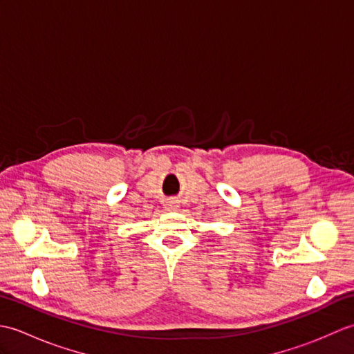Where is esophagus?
Returning a JSON list of instances; mask_svg holds the SVG:
<instances>
[{
    "label": "esophagus",
    "instance_id": "34e87169",
    "mask_svg": "<svg viewBox=\"0 0 354 354\" xmlns=\"http://www.w3.org/2000/svg\"><path fill=\"white\" fill-rule=\"evenodd\" d=\"M178 202L176 201H167V202H165V204H164V208L165 209H169V212H173V209H178Z\"/></svg>",
    "mask_w": 354,
    "mask_h": 354
}]
</instances>
